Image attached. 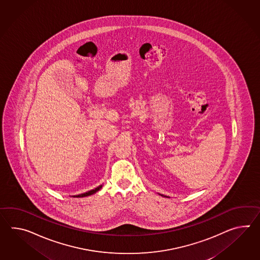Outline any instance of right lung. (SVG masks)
I'll list each match as a JSON object with an SVG mask.
<instances>
[{
    "mask_svg": "<svg viewBox=\"0 0 260 260\" xmlns=\"http://www.w3.org/2000/svg\"><path fill=\"white\" fill-rule=\"evenodd\" d=\"M102 186H99L98 188H95V190H89L87 192H85V193H83V194H79V196H76V197H88V196H91V194H93V193H95L98 190H101L102 189Z\"/></svg>",
    "mask_w": 260,
    "mask_h": 260,
    "instance_id": "obj_1",
    "label": "right lung"
}]
</instances>
